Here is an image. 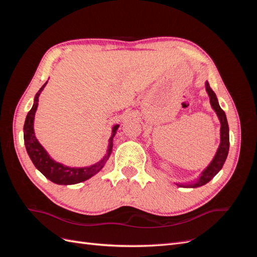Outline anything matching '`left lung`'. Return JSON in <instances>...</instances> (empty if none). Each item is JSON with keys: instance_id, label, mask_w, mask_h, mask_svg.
Instances as JSON below:
<instances>
[{"instance_id": "obj_1", "label": "left lung", "mask_w": 257, "mask_h": 257, "mask_svg": "<svg viewBox=\"0 0 257 257\" xmlns=\"http://www.w3.org/2000/svg\"><path fill=\"white\" fill-rule=\"evenodd\" d=\"M206 91L209 95L210 104H211L212 109L215 111L217 118H219L221 123V143L219 148H217V151L214 155L213 160L207 166V168L204 170V172L201 173V175L195 182H193L192 184L177 183V185L182 186V188H198V186L208 183L222 169L229 150V128H228L226 114H225V112L220 107L215 93L212 91L211 88H210L208 81H206Z\"/></svg>"}]
</instances>
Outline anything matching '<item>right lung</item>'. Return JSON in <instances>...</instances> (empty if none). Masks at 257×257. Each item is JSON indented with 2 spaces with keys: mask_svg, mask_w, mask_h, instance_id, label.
I'll return each mask as SVG.
<instances>
[{
  "mask_svg": "<svg viewBox=\"0 0 257 257\" xmlns=\"http://www.w3.org/2000/svg\"><path fill=\"white\" fill-rule=\"evenodd\" d=\"M47 82H46L40 89V91L36 93L34 104L32 108H31V110L28 112V115L26 118L25 126H23V138H25L27 152L31 161L33 162L34 166L53 183L68 185L83 182L85 180H88L91 177L96 175L99 170L104 167L105 163L107 162L108 158L110 157V153L112 151V141L119 125L116 124V125L112 127V135L109 139V145H108L105 157L99 162L95 163V164L79 168L68 167L52 160L50 158V155L47 153V151L44 149V147L38 143L34 133V116L38 106V97H40L41 93L44 90L45 85L47 84Z\"/></svg>",
  "mask_w": 257,
  "mask_h": 257,
  "instance_id": "right-lung-1",
  "label": "right lung"
}]
</instances>
